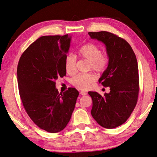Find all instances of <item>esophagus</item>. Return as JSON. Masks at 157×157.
<instances>
[{
  "instance_id": "obj_1",
  "label": "esophagus",
  "mask_w": 157,
  "mask_h": 157,
  "mask_svg": "<svg viewBox=\"0 0 157 157\" xmlns=\"http://www.w3.org/2000/svg\"><path fill=\"white\" fill-rule=\"evenodd\" d=\"M80 94L82 95H87V92L83 91H81V92H80Z\"/></svg>"
}]
</instances>
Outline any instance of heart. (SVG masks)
I'll list each match as a JSON object with an SVG mask.
<instances>
[{
    "instance_id": "obj_1",
    "label": "heart",
    "mask_w": 157,
    "mask_h": 157,
    "mask_svg": "<svg viewBox=\"0 0 157 157\" xmlns=\"http://www.w3.org/2000/svg\"><path fill=\"white\" fill-rule=\"evenodd\" d=\"M78 53L82 58L90 62L89 68L98 72H102L106 69L109 57L105 53H101V50L98 46L93 43H88L81 47ZM65 70L67 74L74 75L76 71V57L74 54H68L65 59ZM97 79V76L94 73L78 74L72 78V84L82 90H87L90 88Z\"/></svg>"
}]
</instances>
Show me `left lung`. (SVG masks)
I'll return each mask as SVG.
<instances>
[{
	"label": "left lung",
	"instance_id": "1",
	"mask_svg": "<svg viewBox=\"0 0 157 157\" xmlns=\"http://www.w3.org/2000/svg\"><path fill=\"white\" fill-rule=\"evenodd\" d=\"M88 34L106 47L109 62L99 82L110 90L103 96L88 92L93 101L91 113L100 126L113 129L129 119L136 105L140 90L137 59L130 44L117 35L105 31Z\"/></svg>",
	"mask_w": 157,
	"mask_h": 157
}]
</instances>
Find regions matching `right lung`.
<instances>
[{"instance_id":"1","label":"right lung","mask_w":157,"mask_h":157,"mask_svg":"<svg viewBox=\"0 0 157 157\" xmlns=\"http://www.w3.org/2000/svg\"><path fill=\"white\" fill-rule=\"evenodd\" d=\"M71 36H43L34 41L19 60L17 78L24 107L32 121L49 133L66 127L75 109V88L59 94L56 81L66 76L65 59Z\"/></svg>"}]
</instances>
